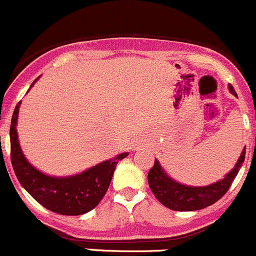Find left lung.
<instances>
[{
    "mask_svg": "<svg viewBox=\"0 0 256 256\" xmlns=\"http://www.w3.org/2000/svg\"><path fill=\"white\" fill-rule=\"evenodd\" d=\"M229 90L236 96L232 86H229ZM245 150L246 148L242 149L239 160L224 178L206 186H190L178 183L164 172L159 162L156 159L153 168H150L148 173V183L152 193L164 206L172 210L193 212L206 208L219 200L229 190L230 186L244 163Z\"/></svg>",
    "mask_w": 256,
    "mask_h": 256,
    "instance_id": "left-lung-1",
    "label": "left lung"
}]
</instances>
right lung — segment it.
Wrapping results in <instances>:
<instances>
[{
    "mask_svg": "<svg viewBox=\"0 0 256 256\" xmlns=\"http://www.w3.org/2000/svg\"><path fill=\"white\" fill-rule=\"evenodd\" d=\"M37 80H34V82ZM20 106L21 102L17 103L12 116L10 139L11 163L21 186L41 206L53 213L82 215L94 209L102 200L110 186L116 166L118 162L128 156V152L118 154L116 158L102 162L76 176L60 178L47 176L31 166L22 153L16 129Z\"/></svg>",
    "mask_w": 256,
    "mask_h": 256,
    "instance_id": "right-lung-1",
    "label": "right lung"
}]
</instances>
